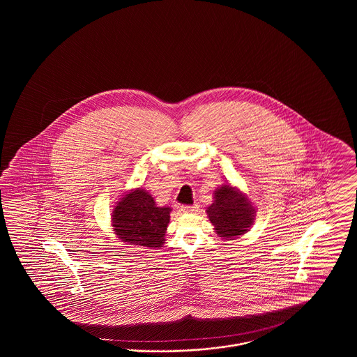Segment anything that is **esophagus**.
Masks as SVG:
<instances>
[{"mask_svg": "<svg viewBox=\"0 0 357 357\" xmlns=\"http://www.w3.org/2000/svg\"><path fill=\"white\" fill-rule=\"evenodd\" d=\"M183 213H194L197 210V204H192V206H182L181 208Z\"/></svg>", "mask_w": 357, "mask_h": 357, "instance_id": "obj_1", "label": "esophagus"}]
</instances>
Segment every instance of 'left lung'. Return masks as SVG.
Returning <instances> with one entry per match:
<instances>
[{"mask_svg": "<svg viewBox=\"0 0 357 357\" xmlns=\"http://www.w3.org/2000/svg\"><path fill=\"white\" fill-rule=\"evenodd\" d=\"M215 233L225 239L245 234L253 225L255 208L237 187L222 185L214 191V202L206 210Z\"/></svg>", "mask_w": 357, "mask_h": 357, "instance_id": "1", "label": "left lung"}]
</instances>
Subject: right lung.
<instances>
[{
  "label": "right lung",
  "instance_id": "add662e5",
  "mask_svg": "<svg viewBox=\"0 0 357 357\" xmlns=\"http://www.w3.org/2000/svg\"><path fill=\"white\" fill-rule=\"evenodd\" d=\"M170 213V207L158 206L144 188H135L116 202L112 227L120 241L128 245L146 249L162 248Z\"/></svg>",
  "mask_w": 357,
  "mask_h": 357
}]
</instances>
